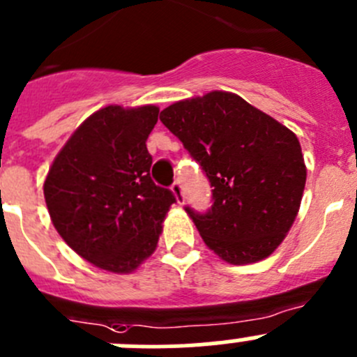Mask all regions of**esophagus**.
Wrapping results in <instances>:
<instances>
[{
    "label": "esophagus",
    "mask_w": 357,
    "mask_h": 357,
    "mask_svg": "<svg viewBox=\"0 0 357 357\" xmlns=\"http://www.w3.org/2000/svg\"><path fill=\"white\" fill-rule=\"evenodd\" d=\"M172 190H174L175 197H177L178 204L183 203V187H182V182L180 180H175L174 183H172Z\"/></svg>",
    "instance_id": "obj_1"
}]
</instances>
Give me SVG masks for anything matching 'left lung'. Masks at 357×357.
Wrapping results in <instances>:
<instances>
[{
  "label": "left lung",
  "mask_w": 357,
  "mask_h": 357,
  "mask_svg": "<svg viewBox=\"0 0 357 357\" xmlns=\"http://www.w3.org/2000/svg\"><path fill=\"white\" fill-rule=\"evenodd\" d=\"M161 123L199 163L211 189L210 210L185 211L225 262H259L294 224L307 170L294 132L227 91L177 102Z\"/></svg>",
  "instance_id": "1"
}]
</instances>
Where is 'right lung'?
Listing matches in <instances>:
<instances>
[{
	"instance_id": "obj_1",
	"label": "right lung",
	"mask_w": 357,
	"mask_h": 357,
	"mask_svg": "<svg viewBox=\"0 0 357 357\" xmlns=\"http://www.w3.org/2000/svg\"><path fill=\"white\" fill-rule=\"evenodd\" d=\"M160 109L107 105L73 133L45 180L57 232L84 260L132 273L154 252L177 197L151 178L146 140Z\"/></svg>"
}]
</instances>
